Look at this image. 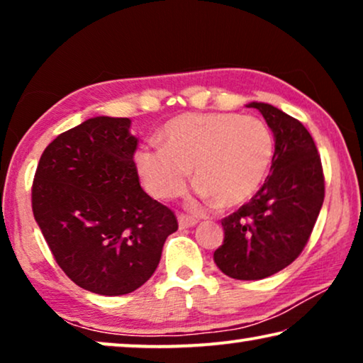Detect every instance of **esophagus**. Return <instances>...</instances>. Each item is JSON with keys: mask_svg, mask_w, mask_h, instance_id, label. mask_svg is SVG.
<instances>
[{"mask_svg": "<svg viewBox=\"0 0 363 363\" xmlns=\"http://www.w3.org/2000/svg\"><path fill=\"white\" fill-rule=\"evenodd\" d=\"M196 223H198V220L193 216H188V215L178 216V225H180V228H191V226H195Z\"/></svg>", "mask_w": 363, "mask_h": 363, "instance_id": "esophagus-1", "label": "esophagus"}]
</instances>
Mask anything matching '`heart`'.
Here are the masks:
<instances>
[{"mask_svg":"<svg viewBox=\"0 0 363 363\" xmlns=\"http://www.w3.org/2000/svg\"><path fill=\"white\" fill-rule=\"evenodd\" d=\"M162 147L143 145L133 168L147 193L170 200L186 188L190 168L201 196L236 206L259 190L274 157V138L261 118L230 112H193L168 121Z\"/></svg>","mask_w":363,"mask_h":363,"instance_id":"obj_1","label":"heart"}]
</instances>
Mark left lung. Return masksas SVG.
<instances>
[{"label": "left lung", "mask_w": 363, "mask_h": 363, "mask_svg": "<svg viewBox=\"0 0 363 363\" xmlns=\"http://www.w3.org/2000/svg\"><path fill=\"white\" fill-rule=\"evenodd\" d=\"M257 108L274 135L271 173L261 190L221 221L225 240L213 255L233 279L276 274L301 255L324 203V173L311 133L294 117L264 102Z\"/></svg>", "instance_id": "left-lung-1"}]
</instances>
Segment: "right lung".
Here are the masks:
<instances>
[{
  "label": "right lung",
  "mask_w": 363,
  "mask_h": 363,
  "mask_svg": "<svg viewBox=\"0 0 363 363\" xmlns=\"http://www.w3.org/2000/svg\"><path fill=\"white\" fill-rule=\"evenodd\" d=\"M130 118L92 117L46 147L33 183V213L61 269L82 289L122 296L150 279L172 210L142 190Z\"/></svg>",
  "instance_id": "add662e5"
}]
</instances>
